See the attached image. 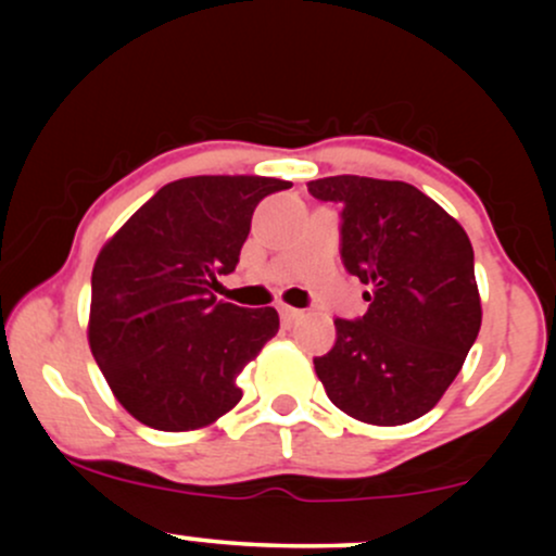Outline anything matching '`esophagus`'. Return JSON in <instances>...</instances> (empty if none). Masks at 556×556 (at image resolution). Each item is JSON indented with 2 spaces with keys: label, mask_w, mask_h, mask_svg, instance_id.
Wrapping results in <instances>:
<instances>
[{
  "label": "esophagus",
  "mask_w": 556,
  "mask_h": 556,
  "mask_svg": "<svg viewBox=\"0 0 556 556\" xmlns=\"http://www.w3.org/2000/svg\"><path fill=\"white\" fill-rule=\"evenodd\" d=\"M279 316H282V324H285V327H292V324H295L298 318L303 316V311L290 308V305H282V308H279Z\"/></svg>",
  "instance_id": "34e87169"
}]
</instances>
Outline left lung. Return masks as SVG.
Here are the masks:
<instances>
[{
    "mask_svg": "<svg viewBox=\"0 0 556 556\" xmlns=\"http://www.w3.org/2000/svg\"><path fill=\"white\" fill-rule=\"evenodd\" d=\"M308 193L340 203L342 264L371 287L366 314L334 318V348L314 358L318 379L363 424H410L442 400L481 329L473 245L407 182L337 175Z\"/></svg>",
    "mask_w": 556,
    "mask_h": 556,
    "instance_id": "obj_1",
    "label": "left lung"
}]
</instances>
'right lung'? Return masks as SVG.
<instances>
[{
  "mask_svg": "<svg viewBox=\"0 0 556 556\" xmlns=\"http://www.w3.org/2000/svg\"><path fill=\"white\" fill-rule=\"evenodd\" d=\"M274 177L201 175L156 190L101 248L88 342L114 397L140 424L190 431L238 405V374L277 334L274 308L222 303Z\"/></svg>",
  "mask_w": 556,
  "mask_h": 556,
  "instance_id": "1",
  "label": "right lung"
}]
</instances>
